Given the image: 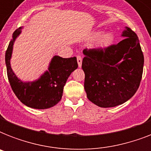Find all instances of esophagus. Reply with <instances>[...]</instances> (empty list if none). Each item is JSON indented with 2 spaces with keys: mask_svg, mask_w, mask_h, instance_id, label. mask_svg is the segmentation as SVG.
I'll return each mask as SVG.
<instances>
[{
  "mask_svg": "<svg viewBox=\"0 0 151 151\" xmlns=\"http://www.w3.org/2000/svg\"><path fill=\"white\" fill-rule=\"evenodd\" d=\"M77 60H78V66H79V67H81V63H82V57L81 56V55H78V56H77Z\"/></svg>",
  "mask_w": 151,
  "mask_h": 151,
  "instance_id": "obj_1",
  "label": "esophagus"
}]
</instances>
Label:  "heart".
I'll return each mask as SVG.
<instances>
[{"label":"heart","instance_id":"b5f03b06","mask_svg":"<svg viewBox=\"0 0 151 151\" xmlns=\"http://www.w3.org/2000/svg\"><path fill=\"white\" fill-rule=\"evenodd\" d=\"M95 45L98 48H104L107 47L113 43L114 41V35L110 32H106L100 34V32H94L92 34V38L95 39Z\"/></svg>","mask_w":151,"mask_h":151}]
</instances>
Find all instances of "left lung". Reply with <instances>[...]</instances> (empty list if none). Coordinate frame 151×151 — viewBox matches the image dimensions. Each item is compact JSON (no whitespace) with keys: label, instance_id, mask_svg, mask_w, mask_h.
Wrapping results in <instances>:
<instances>
[{"label":"left lung","instance_id":"8db88e82","mask_svg":"<svg viewBox=\"0 0 151 151\" xmlns=\"http://www.w3.org/2000/svg\"><path fill=\"white\" fill-rule=\"evenodd\" d=\"M125 38L103 48L83 50L85 90L100 107H113L131 99L143 75L144 57L136 34L126 27Z\"/></svg>","mask_w":151,"mask_h":151}]
</instances>
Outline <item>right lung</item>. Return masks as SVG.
<instances>
[{
  "label": "right lung",
  "instance_id": "add662e5",
  "mask_svg": "<svg viewBox=\"0 0 151 151\" xmlns=\"http://www.w3.org/2000/svg\"><path fill=\"white\" fill-rule=\"evenodd\" d=\"M20 33L21 27L13 33L12 39L5 53L7 74L12 89L18 99L29 107L34 109L52 107L61 100L66 80L70 73L78 68L77 58H62L55 55L49 64L48 70L44 73L38 80L23 82L15 76L10 65L13 45Z\"/></svg>",
  "mask_w": 151,
  "mask_h": 151
}]
</instances>
